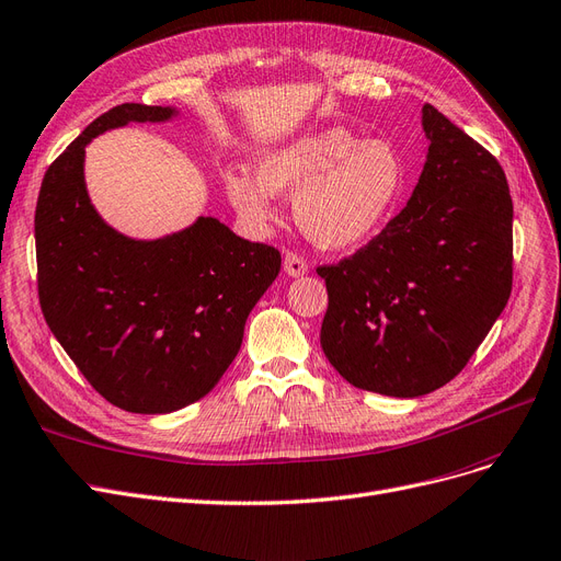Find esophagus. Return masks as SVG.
<instances>
[{
    "label": "esophagus",
    "mask_w": 561,
    "mask_h": 561,
    "mask_svg": "<svg viewBox=\"0 0 561 561\" xmlns=\"http://www.w3.org/2000/svg\"><path fill=\"white\" fill-rule=\"evenodd\" d=\"M284 273L288 277H302L307 273V263L305 259H300L298 254H294V251H286L284 256Z\"/></svg>",
    "instance_id": "obj_1"
}]
</instances>
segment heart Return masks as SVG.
Listing matches in <instances>:
<instances>
[{
	"mask_svg": "<svg viewBox=\"0 0 561 561\" xmlns=\"http://www.w3.org/2000/svg\"><path fill=\"white\" fill-rule=\"evenodd\" d=\"M405 184V165L387 139H364L327 128L267 151L259 176H224L230 205L254 228L275 221V193H296L302 232L323 249H354L385 226Z\"/></svg>",
	"mask_w": 561,
	"mask_h": 561,
	"instance_id": "1",
	"label": "heart"
}]
</instances>
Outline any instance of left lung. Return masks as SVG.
<instances>
[{
    "instance_id": "left-lung-1",
    "label": "left lung",
    "mask_w": 561,
    "mask_h": 561,
    "mask_svg": "<svg viewBox=\"0 0 561 561\" xmlns=\"http://www.w3.org/2000/svg\"><path fill=\"white\" fill-rule=\"evenodd\" d=\"M428 153L405 209L317 267L321 347L350 385L417 399L457 377L513 288V201L499 160L424 104Z\"/></svg>"
}]
</instances>
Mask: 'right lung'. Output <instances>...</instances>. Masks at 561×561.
<instances>
[{"label":"right lung","instance_id":"right-lung-1","mask_svg":"<svg viewBox=\"0 0 561 561\" xmlns=\"http://www.w3.org/2000/svg\"><path fill=\"white\" fill-rule=\"evenodd\" d=\"M172 106L118 104L46 170L34 240L42 312L81 375L112 405L165 414L207 396L238 356L244 323L282 254L211 216L160 240L125 238L90 203L85 144Z\"/></svg>","mask_w":561,"mask_h":561}]
</instances>
